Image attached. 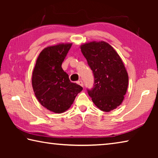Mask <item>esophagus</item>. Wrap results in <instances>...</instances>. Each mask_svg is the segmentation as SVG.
<instances>
[{
	"mask_svg": "<svg viewBox=\"0 0 158 158\" xmlns=\"http://www.w3.org/2000/svg\"><path fill=\"white\" fill-rule=\"evenodd\" d=\"M77 84L81 85V86H82V87L84 86V83H83V81H81V80H80V81H77Z\"/></svg>",
	"mask_w": 158,
	"mask_h": 158,
	"instance_id": "obj_1",
	"label": "esophagus"
}]
</instances>
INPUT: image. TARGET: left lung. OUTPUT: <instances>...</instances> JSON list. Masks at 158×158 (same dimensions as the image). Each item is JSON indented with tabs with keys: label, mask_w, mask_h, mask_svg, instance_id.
Returning <instances> with one entry per match:
<instances>
[{
	"label": "left lung",
	"mask_w": 158,
	"mask_h": 158,
	"mask_svg": "<svg viewBox=\"0 0 158 158\" xmlns=\"http://www.w3.org/2000/svg\"><path fill=\"white\" fill-rule=\"evenodd\" d=\"M81 50L93 71L94 84L87 89L93 103L103 111H110L122 103L127 92L128 75L121 58L105 42H91Z\"/></svg>",
	"instance_id": "left-lung-1"
}]
</instances>
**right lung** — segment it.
I'll list each match as a JSON object with an SVG mask.
<instances>
[{"mask_svg": "<svg viewBox=\"0 0 158 158\" xmlns=\"http://www.w3.org/2000/svg\"><path fill=\"white\" fill-rule=\"evenodd\" d=\"M72 44L45 48L40 53L32 77V85L37 100L49 110L63 113L70 107L83 88L69 81L61 65Z\"/></svg>", "mask_w": 158, "mask_h": 158, "instance_id": "add662e5", "label": "right lung"}]
</instances>
